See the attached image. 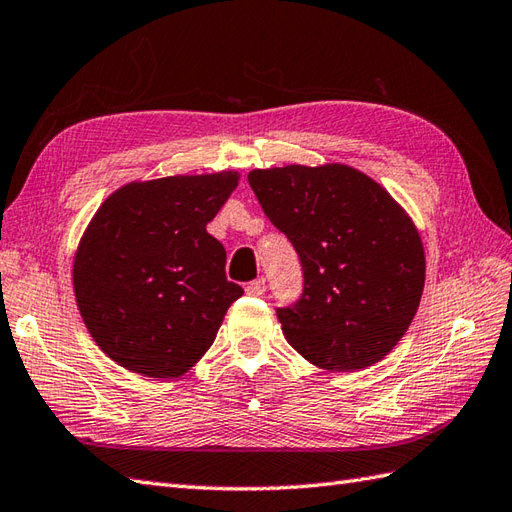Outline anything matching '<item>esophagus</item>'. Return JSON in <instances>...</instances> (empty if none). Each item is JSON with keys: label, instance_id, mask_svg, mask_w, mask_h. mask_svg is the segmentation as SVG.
I'll return each mask as SVG.
<instances>
[{"label": "esophagus", "instance_id": "1", "mask_svg": "<svg viewBox=\"0 0 512 512\" xmlns=\"http://www.w3.org/2000/svg\"><path fill=\"white\" fill-rule=\"evenodd\" d=\"M246 292L250 297H264L266 292V279L259 277L255 281H250V284H246Z\"/></svg>", "mask_w": 512, "mask_h": 512}]
</instances>
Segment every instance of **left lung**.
I'll use <instances>...</instances> for the list:
<instances>
[{"instance_id": "obj_1", "label": "left lung", "mask_w": 512, "mask_h": 512, "mask_svg": "<svg viewBox=\"0 0 512 512\" xmlns=\"http://www.w3.org/2000/svg\"><path fill=\"white\" fill-rule=\"evenodd\" d=\"M248 184L303 270L301 297L277 308L286 341L330 372H358L385 358L416 317L424 288L411 217L347 165L255 169Z\"/></svg>"}]
</instances>
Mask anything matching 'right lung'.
<instances>
[{
  "mask_svg": "<svg viewBox=\"0 0 512 512\" xmlns=\"http://www.w3.org/2000/svg\"><path fill=\"white\" fill-rule=\"evenodd\" d=\"M235 171L129 182L96 211L74 255V295L96 345L149 378L200 361L244 295L226 250L206 233L237 187Z\"/></svg>",
  "mask_w": 512,
  "mask_h": 512,
  "instance_id": "obj_1",
  "label": "right lung"
}]
</instances>
